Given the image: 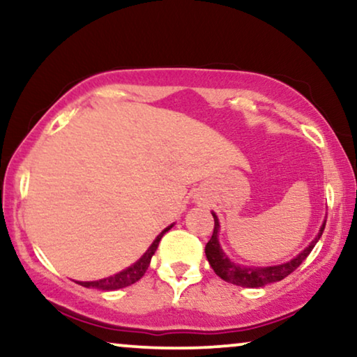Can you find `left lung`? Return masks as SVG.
<instances>
[{"mask_svg":"<svg viewBox=\"0 0 357 357\" xmlns=\"http://www.w3.org/2000/svg\"><path fill=\"white\" fill-rule=\"evenodd\" d=\"M211 214L214 218V231H213L211 238H209V242L206 243V247H204V253H206L209 265H211L214 273H216L221 280L231 282V284L242 286V287H263L270 284V282L281 281L284 280L286 276H289L291 273L294 271L307 257H309L312 248H314L315 243L320 241L321 234H324V229H325V222H326L325 219L319 234H317L314 241L309 243V247H305L304 250H302L299 255L292 258V260L281 263V265H275V266H243L229 260V257L224 253L221 245H219V238H218L219 219L214 213Z\"/></svg>","mask_w":357,"mask_h":357,"instance_id":"8db88e82","label":"left lung"}]
</instances>
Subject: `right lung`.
Listing matches in <instances>:
<instances>
[{
	"mask_svg": "<svg viewBox=\"0 0 357 357\" xmlns=\"http://www.w3.org/2000/svg\"><path fill=\"white\" fill-rule=\"evenodd\" d=\"M174 224H170L169 227H165L162 232L159 234L158 237L154 238V242L151 243L148 250L143 257L139 258L138 261L133 263V265L126 268V270L116 273L114 276H109V278H104V280H97V281H77V284L84 286V287H92V289H99V291H115V289H121V287H126V286H131L135 284L136 281H139L141 278L144 276L146 270H148L149 263H151V258L158 250V245L160 242V238L167 231H170V227H172Z\"/></svg>",
	"mask_w": 357,
	"mask_h": 357,
	"instance_id": "1",
	"label": "right lung"
}]
</instances>
